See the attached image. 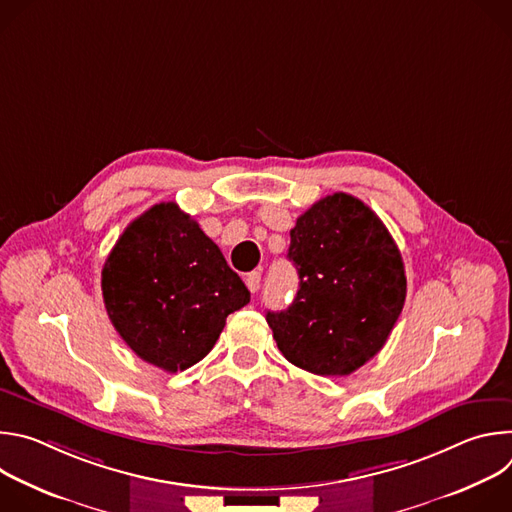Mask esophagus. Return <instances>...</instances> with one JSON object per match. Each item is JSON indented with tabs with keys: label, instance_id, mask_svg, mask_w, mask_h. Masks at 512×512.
Instances as JSON below:
<instances>
[{
	"label": "esophagus",
	"instance_id": "esophagus-1",
	"mask_svg": "<svg viewBox=\"0 0 512 512\" xmlns=\"http://www.w3.org/2000/svg\"><path fill=\"white\" fill-rule=\"evenodd\" d=\"M245 283H247L251 294H255V291H257L259 285H261V271H251V273L245 277Z\"/></svg>",
	"mask_w": 512,
	"mask_h": 512
}]
</instances>
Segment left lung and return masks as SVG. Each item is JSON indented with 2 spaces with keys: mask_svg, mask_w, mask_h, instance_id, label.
<instances>
[{
  "mask_svg": "<svg viewBox=\"0 0 512 512\" xmlns=\"http://www.w3.org/2000/svg\"><path fill=\"white\" fill-rule=\"evenodd\" d=\"M300 289L267 312L281 354L320 377H346L387 342L407 294L401 253L362 200L336 192L312 204L289 233Z\"/></svg>",
  "mask_w": 512,
  "mask_h": 512,
  "instance_id": "1",
  "label": "left lung"
}]
</instances>
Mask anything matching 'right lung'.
<instances>
[{
  "instance_id": "right-lung-1",
  "label": "right lung",
  "mask_w": 512,
  "mask_h": 512,
  "mask_svg": "<svg viewBox=\"0 0 512 512\" xmlns=\"http://www.w3.org/2000/svg\"><path fill=\"white\" fill-rule=\"evenodd\" d=\"M101 287L125 344L168 373L202 360L227 316L251 300L221 249L176 202L154 204L129 223L103 265Z\"/></svg>"
}]
</instances>
